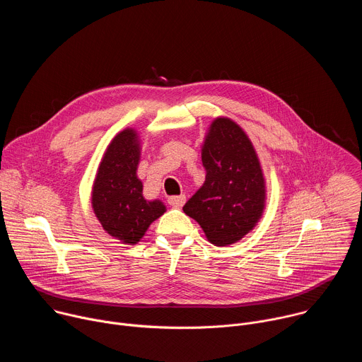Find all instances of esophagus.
<instances>
[{"instance_id":"obj_1","label":"esophagus","mask_w":362,"mask_h":362,"mask_svg":"<svg viewBox=\"0 0 362 362\" xmlns=\"http://www.w3.org/2000/svg\"><path fill=\"white\" fill-rule=\"evenodd\" d=\"M186 203V196L179 194V196H170L169 197V204L173 206V208H182V206Z\"/></svg>"}]
</instances>
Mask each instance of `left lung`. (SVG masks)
<instances>
[{"instance_id": "obj_1", "label": "left lung", "mask_w": 362, "mask_h": 362, "mask_svg": "<svg viewBox=\"0 0 362 362\" xmlns=\"http://www.w3.org/2000/svg\"><path fill=\"white\" fill-rule=\"evenodd\" d=\"M206 177L183 211L215 246L239 242L259 223L267 208V180L246 132L216 117L202 143Z\"/></svg>"}]
</instances>
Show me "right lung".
<instances>
[{
  "label": "right lung",
  "mask_w": 362,
  "mask_h": 362,
  "mask_svg": "<svg viewBox=\"0 0 362 362\" xmlns=\"http://www.w3.org/2000/svg\"><path fill=\"white\" fill-rule=\"evenodd\" d=\"M140 158L139 132L123 129L103 153L91 187V208L97 221L123 245H137L148 226L166 212L162 200L143 196V183L137 176Z\"/></svg>",
  "instance_id": "add662e5"
}]
</instances>
